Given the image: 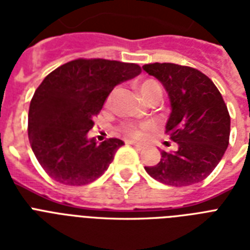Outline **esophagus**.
Instances as JSON below:
<instances>
[{"label":"esophagus","mask_w":250,"mask_h":250,"mask_svg":"<svg viewBox=\"0 0 250 250\" xmlns=\"http://www.w3.org/2000/svg\"><path fill=\"white\" fill-rule=\"evenodd\" d=\"M125 143H127V144H129V145H133V146H135L136 149H139V150H140V149H143V144H140V143H136V141L127 140Z\"/></svg>","instance_id":"obj_1"}]
</instances>
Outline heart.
Returning <instances> with one entry per match:
<instances>
[{"instance_id":"1","label":"heart","mask_w":250,"mask_h":250,"mask_svg":"<svg viewBox=\"0 0 250 250\" xmlns=\"http://www.w3.org/2000/svg\"><path fill=\"white\" fill-rule=\"evenodd\" d=\"M139 90H140L141 96L144 100L149 98L152 94L157 93V92H161V86L158 85L157 82L150 79L143 80L137 85ZM113 98V93L109 94V97L106 100V105H109L110 101ZM152 128V125L150 123H144V125H135V123H131V122H127V123H122L121 127H119V131H121L125 136H127L128 139H139V137L143 135L144 131Z\"/></svg>"}]
</instances>
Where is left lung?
<instances>
[{
  "instance_id": "obj_1",
  "label": "left lung",
  "mask_w": 250,
  "mask_h": 250,
  "mask_svg": "<svg viewBox=\"0 0 250 250\" xmlns=\"http://www.w3.org/2000/svg\"><path fill=\"white\" fill-rule=\"evenodd\" d=\"M143 68L168 93L171 114L166 133L178 144L175 152L162 150L160 162L145 170L167 186L201 182L213 172L229 146L231 119L221 92L197 68L158 62Z\"/></svg>"
}]
</instances>
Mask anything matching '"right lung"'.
<instances>
[{
    "mask_svg": "<svg viewBox=\"0 0 250 250\" xmlns=\"http://www.w3.org/2000/svg\"><path fill=\"white\" fill-rule=\"evenodd\" d=\"M140 72L136 63L78 58L42 80L29 105L28 139L50 178L66 186H85L107 170L123 141L111 137L97 144L86 133L114 86Z\"/></svg>",
    "mask_w": 250,
    "mask_h": 250,
    "instance_id": "obj_1",
    "label": "right lung"
}]
</instances>
